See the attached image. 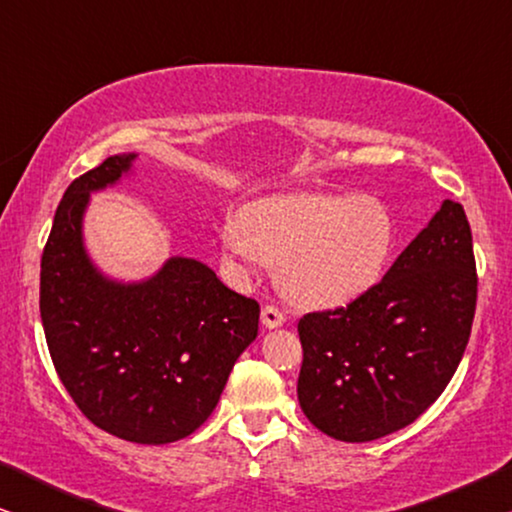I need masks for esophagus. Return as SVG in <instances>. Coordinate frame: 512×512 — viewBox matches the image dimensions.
<instances>
[{
  "mask_svg": "<svg viewBox=\"0 0 512 512\" xmlns=\"http://www.w3.org/2000/svg\"><path fill=\"white\" fill-rule=\"evenodd\" d=\"M261 324L265 328H279V326L286 324V314L275 305H265L263 312H261Z\"/></svg>",
  "mask_w": 512,
  "mask_h": 512,
  "instance_id": "esophagus-1",
  "label": "esophagus"
}]
</instances>
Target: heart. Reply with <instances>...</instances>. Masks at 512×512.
I'll return each mask as SVG.
<instances>
[{
	"label": "heart",
	"instance_id": "obj_1",
	"mask_svg": "<svg viewBox=\"0 0 512 512\" xmlns=\"http://www.w3.org/2000/svg\"><path fill=\"white\" fill-rule=\"evenodd\" d=\"M394 244V216L373 195H270L221 228V249L230 261L242 270L279 261L282 289L317 307L345 305L373 289Z\"/></svg>",
	"mask_w": 512,
	"mask_h": 512
}]
</instances>
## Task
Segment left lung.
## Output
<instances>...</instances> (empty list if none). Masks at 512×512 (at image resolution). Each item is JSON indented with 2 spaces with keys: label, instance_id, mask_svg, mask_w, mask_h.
I'll use <instances>...</instances> for the list:
<instances>
[{
  "label": "left lung",
  "instance_id": "obj_1",
  "mask_svg": "<svg viewBox=\"0 0 512 512\" xmlns=\"http://www.w3.org/2000/svg\"><path fill=\"white\" fill-rule=\"evenodd\" d=\"M478 298L473 237L443 205L380 284L347 307L298 321V401L326 436L368 443L415 422L452 380Z\"/></svg>",
  "mask_w": 512,
  "mask_h": 512
}]
</instances>
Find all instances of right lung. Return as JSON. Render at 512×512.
<instances>
[{"instance_id":"obj_1","label":"right lung","mask_w":512,"mask_h":512,"mask_svg":"<svg viewBox=\"0 0 512 512\" xmlns=\"http://www.w3.org/2000/svg\"><path fill=\"white\" fill-rule=\"evenodd\" d=\"M135 160L116 153L69 184L41 256L39 310L53 366L83 415L130 443L167 445L212 415L256 340L261 307L198 258L170 256L135 282L97 268L83 240L90 193L135 174Z\"/></svg>"}]
</instances>
